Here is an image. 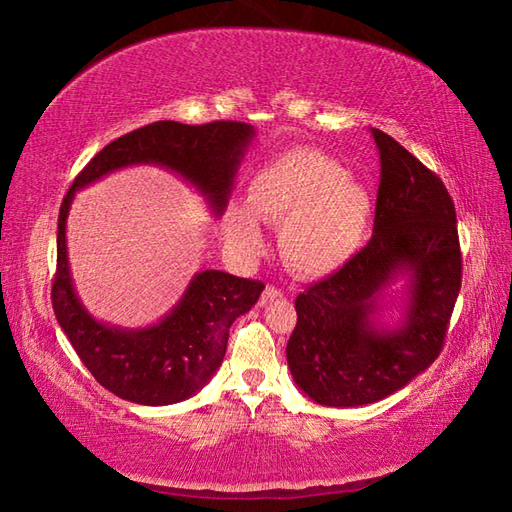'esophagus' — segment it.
Returning <instances> with one entry per match:
<instances>
[{
    "label": "esophagus",
    "instance_id": "obj_1",
    "mask_svg": "<svg viewBox=\"0 0 512 512\" xmlns=\"http://www.w3.org/2000/svg\"><path fill=\"white\" fill-rule=\"evenodd\" d=\"M279 296H283V292L279 288H275V285H268V288L264 290V294H261V305H266L268 301H275L279 299Z\"/></svg>",
    "mask_w": 512,
    "mask_h": 512
}]
</instances>
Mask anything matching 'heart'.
<instances>
[{
  "label": "heart",
  "mask_w": 512,
  "mask_h": 512,
  "mask_svg": "<svg viewBox=\"0 0 512 512\" xmlns=\"http://www.w3.org/2000/svg\"><path fill=\"white\" fill-rule=\"evenodd\" d=\"M248 205H233L224 233L233 251L257 257L264 231L257 218L281 224V255L303 277H327L358 255L373 220V196L340 163L314 150L270 159L248 187Z\"/></svg>",
  "instance_id": "obj_1"
}]
</instances>
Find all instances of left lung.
Wrapping results in <instances>:
<instances>
[{
  "label": "left lung",
  "instance_id": "left-lung-1",
  "mask_svg": "<svg viewBox=\"0 0 512 512\" xmlns=\"http://www.w3.org/2000/svg\"><path fill=\"white\" fill-rule=\"evenodd\" d=\"M371 135L382 165L371 242L296 296L299 320L285 349L294 384L329 408L382 401L423 373L443 349L460 292L454 200L390 135ZM399 278L402 294L390 297Z\"/></svg>",
  "mask_w": 512,
  "mask_h": 512
}]
</instances>
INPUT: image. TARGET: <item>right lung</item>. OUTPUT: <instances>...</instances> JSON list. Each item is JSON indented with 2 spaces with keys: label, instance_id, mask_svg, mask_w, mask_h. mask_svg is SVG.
I'll list each match as a JSON object with an SVG mask.
<instances>
[{
  "label": "right lung",
  "instance_id": "obj_1",
  "mask_svg": "<svg viewBox=\"0 0 512 512\" xmlns=\"http://www.w3.org/2000/svg\"><path fill=\"white\" fill-rule=\"evenodd\" d=\"M255 135L244 122H154L111 141L71 183L58 213L54 314L82 364L120 399L170 406L205 388L227 353L233 320L251 312L264 283L200 270L159 323L137 329L104 323L82 305L69 270L65 233L76 192L117 170L157 165L192 185L220 218Z\"/></svg>",
  "mask_w": 512,
  "mask_h": 512
}]
</instances>
